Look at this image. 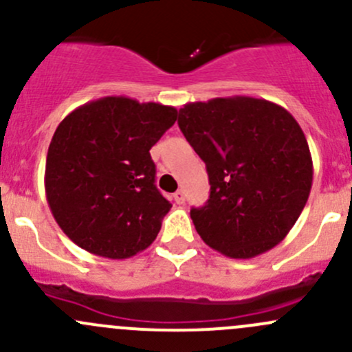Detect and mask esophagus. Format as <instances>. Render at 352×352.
<instances>
[{
  "mask_svg": "<svg viewBox=\"0 0 352 352\" xmlns=\"http://www.w3.org/2000/svg\"><path fill=\"white\" fill-rule=\"evenodd\" d=\"M173 199H175L177 204H184V201H186V194H184V190H177V192L173 194Z\"/></svg>",
  "mask_w": 352,
  "mask_h": 352,
  "instance_id": "esophagus-1",
  "label": "esophagus"
}]
</instances>
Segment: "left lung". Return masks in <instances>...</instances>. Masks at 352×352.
Returning <instances> with one entry per match:
<instances>
[{
	"label": "left lung",
	"instance_id": "left-lung-1",
	"mask_svg": "<svg viewBox=\"0 0 352 352\" xmlns=\"http://www.w3.org/2000/svg\"><path fill=\"white\" fill-rule=\"evenodd\" d=\"M179 127L208 170L211 192L190 209L201 239L232 258L271 250L300 218L314 180L300 124L264 98L226 97L179 110Z\"/></svg>",
	"mask_w": 352,
	"mask_h": 352
}]
</instances>
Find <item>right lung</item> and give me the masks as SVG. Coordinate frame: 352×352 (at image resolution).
Instances as JSON below:
<instances>
[{"mask_svg":"<svg viewBox=\"0 0 352 352\" xmlns=\"http://www.w3.org/2000/svg\"><path fill=\"white\" fill-rule=\"evenodd\" d=\"M175 120V107L127 97L88 102L61 120L45 160V196L78 247L127 258L153 243L172 204L156 189L150 150Z\"/></svg>","mask_w":352,"mask_h":352,"instance_id":"add662e5","label":"right lung"}]
</instances>
